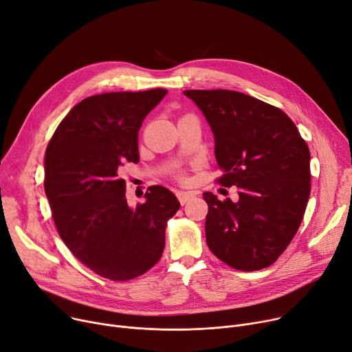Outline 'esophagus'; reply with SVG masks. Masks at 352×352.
Segmentation results:
<instances>
[{"instance_id":"obj_1","label":"esophagus","mask_w":352,"mask_h":352,"mask_svg":"<svg viewBox=\"0 0 352 352\" xmlns=\"http://www.w3.org/2000/svg\"><path fill=\"white\" fill-rule=\"evenodd\" d=\"M177 197H179V201L182 204H186L189 200H192L195 197V193L193 192H177Z\"/></svg>"}]
</instances>
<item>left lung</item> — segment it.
Wrapping results in <instances>:
<instances>
[{
  "label": "left lung",
  "instance_id": "8db88e82",
  "mask_svg": "<svg viewBox=\"0 0 352 352\" xmlns=\"http://www.w3.org/2000/svg\"><path fill=\"white\" fill-rule=\"evenodd\" d=\"M200 108L214 135L224 188L239 201L204 192L206 241L236 270L272 265L296 236L311 192L309 149L281 109L229 89L183 92Z\"/></svg>",
  "mask_w": 352,
  "mask_h": 352
}]
</instances>
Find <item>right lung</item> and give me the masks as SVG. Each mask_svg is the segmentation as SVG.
<instances>
[{
    "instance_id": "1",
    "label": "right lung",
    "mask_w": 352,
    "mask_h": 352,
    "mask_svg": "<svg viewBox=\"0 0 352 352\" xmlns=\"http://www.w3.org/2000/svg\"><path fill=\"white\" fill-rule=\"evenodd\" d=\"M168 94L108 92L85 98L60 120L45 152L44 188L56 230L72 254L113 281L136 278L160 260L168 220L180 203L163 186H151L131 208L125 162H139L143 119Z\"/></svg>"
}]
</instances>
